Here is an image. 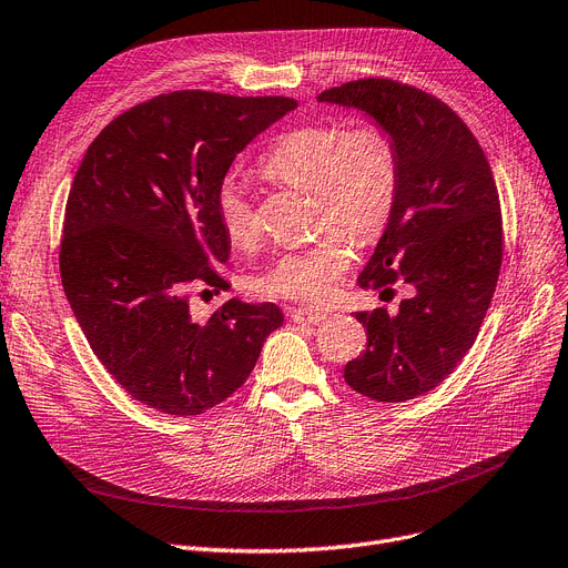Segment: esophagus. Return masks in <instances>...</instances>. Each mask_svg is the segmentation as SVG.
Returning a JSON list of instances; mask_svg holds the SVG:
<instances>
[{
	"instance_id": "1",
	"label": "esophagus",
	"mask_w": 568,
	"mask_h": 568,
	"mask_svg": "<svg viewBox=\"0 0 568 568\" xmlns=\"http://www.w3.org/2000/svg\"><path fill=\"white\" fill-rule=\"evenodd\" d=\"M288 316L296 324H320V322L326 320L328 314L322 312V310H303V307H298V310H291Z\"/></svg>"
}]
</instances>
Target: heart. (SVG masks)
<instances>
[{
	"label": "heart",
	"instance_id": "1",
	"mask_svg": "<svg viewBox=\"0 0 568 568\" xmlns=\"http://www.w3.org/2000/svg\"><path fill=\"white\" fill-rule=\"evenodd\" d=\"M258 172L275 184L314 191L316 223L328 233L272 261L254 288L265 298L320 305L347 275L349 240L375 242L396 212L400 163L392 134L377 123L301 125L263 155ZM216 214L231 244L256 242L261 229L254 202L231 179L216 193Z\"/></svg>",
	"mask_w": 568,
	"mask_h": 568
}]
</instances>
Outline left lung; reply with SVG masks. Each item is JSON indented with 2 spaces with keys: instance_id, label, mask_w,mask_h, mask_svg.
I'll use <instances>...</instances> for the list:
<instances>
[{
  "instance_id": "obj_1",
  "label": "left lung",
  "mask_w": 568,
  "mask_h": 568,
  "mask_svg": "<svg viewBox=\"0 0 568 568\" xmlns=\"http://www.w3.org/2000/svg\"><path fill=\"white\" fill-rule=\"evenodd\" d=\"M320 102L356 106L392 134L400 163L396 212L361 288L415 286L396 314L356 312L368 333L345 366L349 387L377 403L436 389L473 347L504 258V219L483 146L443 100L394 79H358Z\"/></svg>"
}]
</instances>
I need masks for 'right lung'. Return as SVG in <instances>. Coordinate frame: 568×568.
Returning a JSON list of instances; mask_svg holds the SVG:
<instances>
[{"label":"right lung","mask_w":568,"mask_h":568,"mask_svg":"<svg viewBox=\"0 0 568 568\" xmlns=\"http://www.w3.org/2000/svg\"><path fill=\"white\" fill-rule=\"evenodd\" d=\"M296 100L174 90L113 119L67 197L60 277L90 349L146 407L195 417L231 398L284 316L231 298L205 322L197 288L229 286L216 193L235 155Z\"/></svg>","instance_id":"right-lung-1"}]
</instances>
